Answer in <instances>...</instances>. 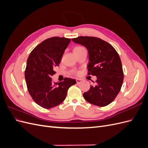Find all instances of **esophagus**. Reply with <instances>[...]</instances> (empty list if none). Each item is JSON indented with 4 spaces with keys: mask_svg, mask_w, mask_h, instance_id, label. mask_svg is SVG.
Instances as JSON below:
<instances>
[{
    "mask_svg": "<svg viewBox=\"0 0 148 148\" xmlns=\"http://www.w3.org/2000/svg\"><path fill=\"white\" fill-rule=\"evenodd\" d=\"M76 81H77V84H79L80 83H82V79H79V78H77V79H76Z\"/></svg>",
    "mask_w": 148,
    "mask_h": 148,
    "instance_id": "34e87169",
    "label": "esophagus"
}]
</instances>
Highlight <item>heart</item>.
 I'll return each instance as SVG.
<instances>
[{
    "mask_svg": "<svg viewBox=\"0 0 148 148\" xmlns=\"http://www.w3.org/2000/svg\"><path fill=\"white\" fill-rule=\"evenodd\" d=\"M84 47H81V46H76L74 49H73V52L74 53H76L77 52L80 51L81 50H82V49H83ZM75 73H77V72H75Z\"/></svg>",
    "mask_w": 148,
    "mask_h": 148,
    "instance_id": "1",
    "label": "heart"
}]
</instances>
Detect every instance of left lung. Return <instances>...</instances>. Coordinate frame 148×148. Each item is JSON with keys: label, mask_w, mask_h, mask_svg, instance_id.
Returning a JSON list of instances; mask_svg holds the SVG:
<instances>
[{"label": "left lung", "mask_w": 148, "mask_h": 148, "mask_svg": "<svg viewBox=\"0 0 148 148\" xmlns=\"http://www.w3.org/2000/svg\"><path fill=\"white\" fill-rule=\"evenodd\" d=\"M71 39L87 48L89 60L88 75L97 77L95 86L91 85L89 91L83 93L84 98L97 106L109 105L118 95L123 82L119 53L111 44L99 38L79 36Z\"/></svg>", "instance_id": "1"}]
</instances>
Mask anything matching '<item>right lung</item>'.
<instances>
[{"label":"right lung","mask_w":148,"mask_h":148,"mask_svg":"<svg viewBox=\"0 0 148 148\" xmlns=\"http://www.w3.org/2000/svg\"><path fill=\"white\" fill-rule=\"evenodd\" d=\"M71 40L52 37L44 40L31 51L28 58L25 77L28 91L33 101L44 109L59 105L66 96L69 88L76 84L74 79L53 82V67L59 66L62 55Z\"/></svg>","instance_id":"add662e5"}]
</instances>
